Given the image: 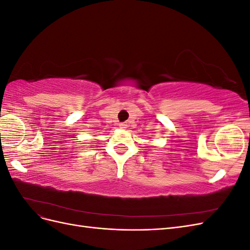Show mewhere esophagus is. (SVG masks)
<instances>
[{
	"label": "esophagus",
	"instance_id": "esophagus-1",
	"mask_svg": "<svg viewBox=\"0 0 250 250\" xmlns=\"http://www.w3.org/2000/svg\"><path fill=\"white\" fill-rule=\"evenodd\" d=\"M126 127H127L126 123H120V128H122V129H125Z\"/></svg>",
	"mask_w": 250,
	"mask_h": 250
}]
</instances>
